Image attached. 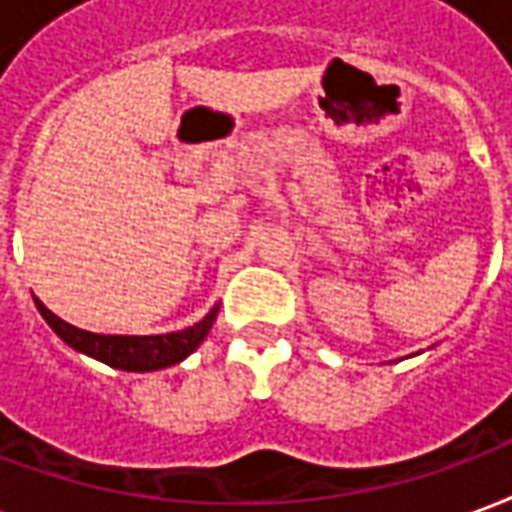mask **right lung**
Instances as JSON below:
<instances>
[{
	"label": "right lung",
	"mask_w": 512,
	"mask_h": 512,
	"mask_svg": "<svg viewBox=\"0 0 512 512\" xmlns=\"http://www.w3.org/2000/svg\"><path fill=\"white\" fill-rule=\"evenodd\" d=\"M35 307L43 315V321L49 323L57 337L71 345L73 351L93 356L98 362L117 367V370H128V373H150V370H164V367L183 362L186 356L194 354V348L205 340V334L211 332L216 312H219V307H213L202 321L189 329H180V332L134 337V334L84 332V329H76L71 323L57 318L40 299H35Z\"/></svg>",
	"instance_id": "obj_1"
}]
</instances>
